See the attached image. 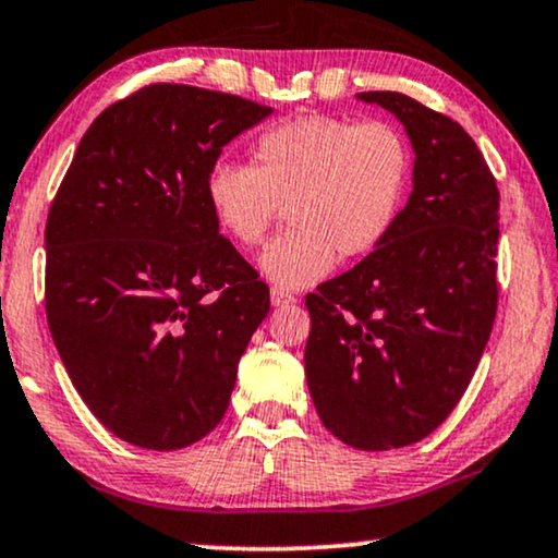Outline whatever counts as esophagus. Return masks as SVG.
I'll list each match as a JSON object with an SVG mask.
<instances>
[{
  "instance_id": "1",
  "label": "esophagus",
  "mask_w": 558,
  "mask_h": 558,
  "mask_svg": "<svg viewBox=\"0 0 558 558\" xmlns=\"http://www.w3.org/2000/svg\"><path fill=\"white\" fill-rule=\"evenodd\" d=\"M270 301H272V306H288V304H293L296 299H293L288 291H283V288H272Z\"/></svg>"
}]
</instances>
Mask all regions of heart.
Here are the masks:
<instances>
[{
    "label": "heart",
    "instance_id": "b5f03b06",
    "mask_svg": "<svg viewBox=\"0 0 558 558\" xmlns=\"http://www.w3.org/2000/svg\"><path fill=\"white\" fill-rule=\"evenodd\" d=\"M413 177L405 134L387 122L301 117L265 130L252 163H218L205 181L215 223L241 250L262 244L286 207L288 231L262 252L278 288H306L335 257H366L392 231Z\"/></svg>",
    "mask_w": 558,
    "mask_h": 558
}]
</instances>
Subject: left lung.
<instances>
[{"mask_svg": "<svg viewBox=\"0 0 558 558\" xmlns=\"http://www.w3.org/2000/svg\"><path fill=\"white\" fill-rule=\"evenodd\" d=\"M359 98L405 126L413 192L377 250L306 296L304 366L327 432L381 452L445 424L471 385L499 301V190L445 113L392 90Z\"/></svg>", "mask_w": 558, "mask_h": 558, "instance_id": "obj_1", "label": "left lung"}]
</instances>
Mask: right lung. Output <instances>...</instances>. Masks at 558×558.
I'll return each mask as SVG.
<instances>
[{
	"label": "right lung",
	"instance_id": "add662e5",
	"mask_svg": "<svg viewBox=\"0 0 558 558\" xmlns=\"http://www.w3.org/2000/svg\"><path fill=\"white\" fill-rule=\"evenodd\" d=\"M272 109L156 83L80 140L46 220V319L93 415L134 447H190L223 418L270 288L226 236L207 173Z\"/></svg>",
	"mask_w": 558,
	"mask_h": 558
}]
</instances>
